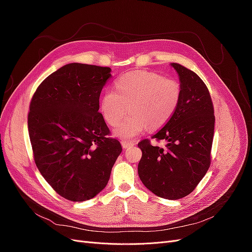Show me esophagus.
Wrapping results in <instances>:
<instances>
[{
  "instance_id": "obj_1",
  "label": "esophagus",
  "mask_w": 252,
  "mask_h": 252,
  "mask_svg": "<svg viewBox=\"0 0 252 252\" xmlns=\"http://www.w3.org/2000/svg\"><path fill=\"white\" fill-rule=\"evenodd\" d=\"M121 143H122V146H123L124 149H128V148L133 147L136 145V143L133 141H122Z\"/></svg>"
}]
</instances>
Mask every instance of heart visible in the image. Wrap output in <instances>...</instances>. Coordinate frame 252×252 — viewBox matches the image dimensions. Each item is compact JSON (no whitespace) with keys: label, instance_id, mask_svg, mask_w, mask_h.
Instances as JSON below:
<instances>
[{"label":"heart","instance_id":"heart-1","mask_svg":"<svg viewBox=\"0 0 252 252\" xmlns=\"http://www.w3.org/2000/svg\"><path fill=\"white\" fill-rule=\"evenodd\" d=\"M116 91L107 90L100 101L106 123L116 126L128 113L131 116L114 128L113 134L131 140L150 129L163 127L177 111L182 97L180 83L151 71L128 72L116 82Z\"/></svg>","mask_w":252,"mask_h":252}]
</instances>
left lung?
Here are the masks:
<instances>
[{
    "mask_svg": "<svg viewBox=\"0 0 252 252\" xmlns=\"http://www.w3.org/2000/svg\"><path fill=\"white\" fill-rule=\"evenodd\" d=\"M177 71L182 97L177 111L152 139L165 140V147L152 146L148 140L138 146L142 158L139 177L152 193L179 200L192 192L210 166L215 132L213 105L208 88L193 71L170 63Z\"/></svg>",
    "mask_w": 252,
    "mask_h": 252,
    "instance_id": "1",
    "label": "left lung"
}]
</instances>
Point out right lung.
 <instances>
[{
	"mask_svg": "<svg viewBox=\"0 0 252 252\" xmlns=\"http://www.w3.org/2000/svg\"><path fill=\"white\" fill-rule=\"evenodd\" d=\"M109 67L70 63L45 79L29 107L28 131L37 169L65 199H93L107 185L122 152L100 109Z\"/></svg>",
	"mask_w": 252,
	"mask_h": 252,
	"instance_id": "1",
	"label": "right lung"
}]
</instances>
